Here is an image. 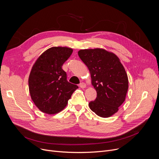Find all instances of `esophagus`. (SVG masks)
<instances>
[{
    "label": "esophagus",
    "mask_w": 159,
    "mask_h": 159,
    "mask_svg": "<svg viewBox=\"0 0 159 159\" xmlns=\"http://www.w3.org/2000/svg\"><path fill=\"white\" fill-rule=\"evenodd\" d=\"M79 86H80V87L81 88H85L86 87V84H85L84 82H82V83H80Z\"/></svg>",
    "instance_id": "34e87169"
}]
</instances>
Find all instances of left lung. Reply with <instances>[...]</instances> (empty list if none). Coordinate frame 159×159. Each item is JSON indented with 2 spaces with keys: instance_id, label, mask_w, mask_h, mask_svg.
Masks as SVG:
<instances>
[{
  "instance_id": "left-lung-1",
  "label": "left lung",
  "mask_w": 159,
  "mask_h": 159,
  "mask_svg": "<svg viewBox=\"0 0 159 159\" xmlns=\"http://www.w3.org/2000/svg\"><path fill=\"white\" fill-rule=\"evenodd\" d=\"M80 59L88 67L97 97L89 103L91 111L103 118L119 110L126 99L128 78L119 57L102 48L80 49Z\"/></svg>"
}]
</instances>
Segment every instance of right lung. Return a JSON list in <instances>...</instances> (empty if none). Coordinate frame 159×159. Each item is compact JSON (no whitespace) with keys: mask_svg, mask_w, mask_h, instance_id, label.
Returning a JSON list of instances; mask_svg holds the SVG:
<instances>
[{"mask_svg":"<svg viewBox=\"0 0 159 159\" xmlns=\"http://www.w3.org/2000/svg\"><path fill=\"white\" fill-rule=\"evenodd\" d=\"M73 49L52 47L42 53L33 64L28 79L31 98L42 112L53 115L63 110L79 87L67 80L62 69Z\"/></svg>","mask_w":159,"mask_h":159,"instance_id":"right-lung-1","label":"right lung"}]
</instances>
